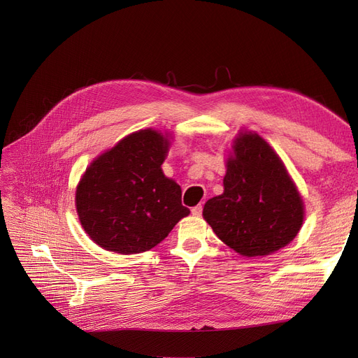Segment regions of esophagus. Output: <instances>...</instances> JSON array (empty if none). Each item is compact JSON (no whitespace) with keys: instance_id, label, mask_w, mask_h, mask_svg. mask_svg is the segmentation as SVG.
<instances>
[{"instance_id":"esophagus-1","label":"esophagus","mask_w":358,"mask_h":358,"mask_svg":"<svg viewBox=\"0 0 358 358\" xmlns=\"http://www.w3.org/2000/svg\"><path fill=\"white\" fill-rule=\"evenodd\" d=\"M201 212H203V206H201V204L194 206V208L191 209V213H192L194 216H200V215H201Z\"/></svg>"}]
</instances>
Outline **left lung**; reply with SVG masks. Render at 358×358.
<instances>
[{"instance_id": "obj_1", "label": "left lung", "mask_w": 358, "mask_h": 358, "mask_svg": "<svg viewBox=\"0 0 358 358\" xmlns=\"http://www.w3.org/2000/svg\"><path fill=\"white\" fill-rule=\"evenodd\" d=\"M224 192L206 201L203 218L243 257H264L299 234L305 204L284 161L255 131H239L225 161Z\"/></svg>"}]
</instances>
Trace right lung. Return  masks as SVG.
I'll use <instances>...</instances> for the list:
<instances>
[{
    "label": "right lung",
    "mask_w": 358,
    "mask_h": 358,
    "mask_svg": "<svg viewBox=\"0 0 358 358\" xmlns=\"http://www.w3.org/2000/svg\"><path fill=\"white\" fill-rule=\"evenodd\" d=\"M170 145V133L138 129L86 167L76 210L85 233L106 251H149L189 215L180 187L161 169Z\"/></svg>",
    "instance_id": "obj_1"
}]
</instances>
